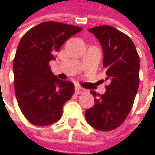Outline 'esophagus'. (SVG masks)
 <instances>
[{
  "instance_id": "obj_1",
  "label": "esophagus",
  "mask_w": 155,
  "mask_h": 155,
  "mask_svg": "<svg viewBox=\"0 0 155 155\" xmlns=\"http://www.w3.org/2000/svg\"><path fill=\"white\" fill-rule=\"evenodd\" d=\"M75 92L77 94H84L85 93V89L80 87V86H76L75 87Z\"/></svg>"
}]
</instances>
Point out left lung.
I'll return each mask as SVG.
<instances>
[{
  "instance_id": "obj_1",
  "label": "left lung",
  "mask_w": 155,
  "mask_h": 155,
  "mask_svg": "<svg viewBox=\"0 0 155 155\" xmlns=\"http://www.w3.org/2000/svg\"><path fill=\"white\" fill-rule=\"evenodd\" d=\"M89 31L102 44L105 79L110 84L105 86L106 92L103 95L91 92L94 105L86 110L85 118L96 130L109 132L125 121L133 107L139 87L140 59L131 38L114 27L97 26Z\"/></svg>"
}]
</instances>
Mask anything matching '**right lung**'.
<instances>
[{
  "instance_id": "add662e5",
  "label": "right lung",
  "mask_w": 155,
  "mask_h": 155,
  "mask_svg": "<svg viewBox=\"0 0 155 155\" xmlns=\"http://www.w3.org/2000/svg\"><path fill=\"white\" fill-rule=\"evenodd\" d=\"M82 30L71 24L45 21L21 39L13 60L14 90L22 114L33 125L45 126L59 121L63 104L74 94V84L59 80L49 62L71 36Z\"/></svg>"
}]
</instances>
